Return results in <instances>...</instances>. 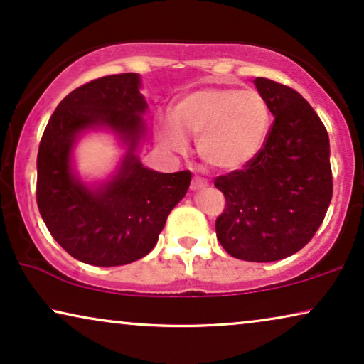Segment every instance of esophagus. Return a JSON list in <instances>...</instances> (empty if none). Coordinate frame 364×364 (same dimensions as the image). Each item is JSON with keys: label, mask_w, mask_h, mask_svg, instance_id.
<instances>
[{"label": "esophagus", "mask_w": 364, "mask_h": 364, "mask_svg": "<svg viewBox=\"0 0 364 364\" xmlns=\"http://www.w3.org/2000/svg\"><path fill=\"white\" fill-rule=\"evenodd\" d=\"M191 187H192V191H198V188L208 187V182L205 181V178H202V177H193Z\"/></svg>", "instance_id": "1"}]
</instances>
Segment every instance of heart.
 I'll return each mask as SVG.
<instances>
[{
	"label": "heart",
	"mask_w": 364,
	"mask_h": 364,
	"mask_svg": "<svg viewBox=\"0 0 364 364\" xmlns=\"http://www.w3.org/2000/svg\"><path fill=\"white\" fill-rule=\"evenodd\" d=\"M270 129V109L253 89L200 87L183 94L173 116L162 124V141L171 151L188 147V134L198 137L197 147L208 166L238 171L257 157Z\"/></svg>",
	"instance_id": "1"
}]
</instances>
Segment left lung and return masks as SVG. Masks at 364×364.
Instances as JSON below:
<instances>
[{"mask_svg":"<svg viewBox=\"0 0 364 364\" xmlns=\"http://www.w3.org/2000/svg\"><path fill=\"white\" fill-rule=\"evenodd\" d=\"M253 82L275 121L243 171L215 178L225 196L215 232L238 260L277 262L311 240L330 207V139L300 92L265 77Z\"/></svg>","mask_w":364,"mask_h":364,"instance_id":"left-lung-1","label":"left lung"}]
</instances>
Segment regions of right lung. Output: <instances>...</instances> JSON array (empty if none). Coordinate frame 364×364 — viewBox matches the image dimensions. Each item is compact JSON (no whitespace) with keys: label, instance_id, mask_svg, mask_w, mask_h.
<instances>
[{"label":"right lung","instance_id":"add662e5","mask_svg":"<svg viewBox=\"0 0 364 364\" xmlns=\"http://www.w3.org/2000/svg\"><path fill=\"white\" fill-rule=\"evenodd\" d=\"M139 89L136 73L74 89L53 112L39 144V213L54 240L89 265H127L146 257L191 186L188 171L162 173L139 161L147 111ZM99 128L116 133L128 151L112 178L86 184L73 171L72 151L81 133Z\"/></svg>","mask_w":364,"mask_h":364}]
</instances>
